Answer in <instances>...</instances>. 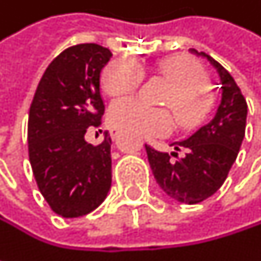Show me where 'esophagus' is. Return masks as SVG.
<instances>
[{
    "mask_svg": "<svg viewBox=\"0 0 261 261\" xmlns=\"http://www.w3.org/2000/svg\"><path fill=\"white\" fill-rule=\"evenodd\" d=\"M119 136V130L118 128H110V137L112 139H116Z\"/></svg>",
    "mask_w": 261,
    "mask_h": 261,
    "instance_id": "1",
    "label": "esophagus"
}]
</instances>
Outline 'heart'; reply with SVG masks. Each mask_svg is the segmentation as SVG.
Listing matches in <instances>:
<instances>
[{"label": "heart", "mask_w": 261, "mask_h": 261, "mask_svg": "<svg viewBox=\"0 0 261 261\" xmlns=\"http://www.w3.org/2000/svg\"><path fill=\"white\" fill-rule=\"evenodd\" d=\"M154 69L171 87L163 104L172 109L177 122L190 127L199 122L213 104V93L202 68L186 56H168L155 62ZM143 79L142 66L133 57L112 60L101 74V86L110 96L133 92ZM109 121L113 127L140 136H162L171 130L172 115L166 109H151L136 98H122L112 104Z\"/></svg>", "instance_id": "1"}]
</instances>
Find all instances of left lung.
I'll return each instance as SVG.
<instances>
[{
  "instance_id": "obj_1",
  "label": "left lung",
  "mask_w": 261,
  "mask_h": 261,
  "mask_svg": "<svg viewBox=\"0 0 261 261\" xmlns=\"http://www.w3.org/2000/svg\"><path fill=\"white\" fill-rule=\"evenodd\" d=\"M190 53L207 59L218 71L222 84L219 107L205 125L186 140L171 143L175 151H184L182 157L178 152H160L149 145H145V149L162 190L175 201L198 204L215 195L227 180L245 137L248 106L234 79L221 63L205 53Z\"/></svg>"
}]
</instances>
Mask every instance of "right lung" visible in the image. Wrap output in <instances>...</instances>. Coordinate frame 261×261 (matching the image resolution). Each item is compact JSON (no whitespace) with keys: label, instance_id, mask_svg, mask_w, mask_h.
<instances>
[{"label":"right lung","instance_id":"obj_1","mask_svg":"<svg viewBox=\"0 0 261 261\" xmlns=\"http://www.w3.org/2000/svg\"><path fill=\"white\" fill-rule=\"evenodd\" d=\"M110 57L96 43L65 49L46 68L30 107L31 169L45 201L63 218L93 212L112 186L110 136L95 146L84 139L89 127L101 125L99 77Z\"/></svg>","mask_w":261,"mask_h":261}]
</instances>
